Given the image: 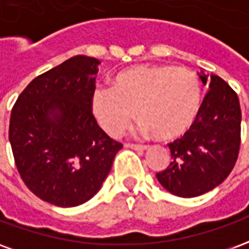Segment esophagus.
<instances>
[{"mask_svg": "<svg viewBox=\"0 0 249 249\" xmlns=\"http://www.w3.org/2000/svg\"><path fill=\"white\" fill-rule=\"evenodd\" d=\"M126 146H128V148H132V149H136V151H145L146 148H148L146 145H141V144H132V142L126 144Z\"/></svg>", "mask_w": 249, "mask_h": 249, "instance_id": "34e87169", "label": "esophagus"}]
</instances>
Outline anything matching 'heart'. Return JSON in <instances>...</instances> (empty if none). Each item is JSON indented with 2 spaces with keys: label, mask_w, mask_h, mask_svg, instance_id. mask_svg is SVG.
I'll return each mask as SVG.
<instances>
[{
  "label": "heart",
  "mask_w": 249,
  "mask_h": 249,
  "mask_svg": "<svg viewBox=\"0 0 249 249\" xmlns=\"http://www.w3.org/2000/svg\"><path fill=\"white\" fill-rule=\"evenodd\" d=\"M201 98V85L193 71L171 65H136L120 71L112 88H97L90 105L108 135H121L136 110L142 132L168 141L191 129Z\"/></svg>",
  "instance_id": "b5f03b06"
}]
</instances>
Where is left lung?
I'll use <instances>...</instances> for the list:
<instances>
[{
    "label": "left lung",
    "mask_w": 249,
    "mask_h": 249,
    "mask_svg": "<svg viewBox=\"0 0 249 249\" xmlns=\"http://www.w3.org/2000/svg\"><path fill=\"white\" fill-rule=\"evenodd\" d=\"M208 82L197 119L183 137L169 142L172 161L156 173L168 192L196 197L224 181L235 167L240 151L241 110L239 97L216 74L200 76Z\"/></svg>",
    "instance_id": "1"
}]
</instances>
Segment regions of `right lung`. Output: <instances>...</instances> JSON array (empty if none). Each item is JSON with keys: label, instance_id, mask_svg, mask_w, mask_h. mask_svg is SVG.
Instances as JSON below:
<instances>
[{"label": "right lung", "instance_id": "obj_1", "mask_svg": "<svg viewBox=\"0 0 249 249\" xmlns=\"http://www.w3.org/2000/svg\"><path fill=\"white\" fill-rule=\"evenodd\" d=\"M98 64L74 56L37 76L10 113L9 141L19 176L30 192L57 207L90 200L123 148L93 116Z\"/></svg>", "mask_w": 249, "mask_h": 249}]
</instances>
